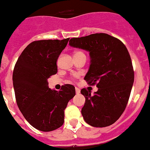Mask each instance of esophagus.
I'll return each instance as SVG.
<instances>
[{
	"mask_svg": "<svg viewBox=\"0 0 150 150\" xmlns=\"http://www.w3.org/2000/svg\"><path fill=\"white\" fill-rule=\"evenodd\" d=\"M75 89H76V94H79V93H80V89H79V88L76 87V88H75Z\"/></svg>",
	"mask_w": 150,
	"mask_h": 150,
	"instance_id": "obj_1",
	"label": "esophagus"
}]
</instances>
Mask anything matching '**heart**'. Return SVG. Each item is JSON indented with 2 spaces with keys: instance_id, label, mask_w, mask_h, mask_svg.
Returning <instances> with one entry per match:
<instances>
[{
  "instance_id": "1",
  "label": "heart",
  "mask_w": 150,
  "mask_h": 150,
  "mask_svg": "<svg viewBox=\"0 0 150 150\" xmlns=\"http://www.w3.org/2000/svg\"><path fill=\"white\" fill-rule=\"evenodd\" d=\"M74 56H86L85 54L83 52H80V51H77L74 53Z\"/></svg>"
}]
</instances>
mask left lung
<instances>
[{
    "mask_svg": "<svg viewBox=\"0 0 150 150\" xmlns=\"http://www.w3.org/2000/svg\"><path fill=\"white\" fill-rule=\"evenodd\" d=\"M70 45L89 52V71L84 80L98 91L91 95L84 88L86 102L81 110L84 120L96 127L109 126L121 117L130 98L134 71L130 54L118 38L105 33L70 38Z\"/></svg>",
    "mask_w": 150,
    "mask_h": 150,
    "instance_id": "left-lung-1",
    "label": "left lung"
}]
</instances>
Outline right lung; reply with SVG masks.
I'll use <instances>...</instances> for the list:
<instances>
[{"instance_id": "obj_1", "label": "right lung", "mask_w": 150, "mask_h": 150, "mask_svg": "<svg viewBox=\"0 0 150 150\" xmlns=\"http://www.w3.org/2000/svg\"><path fill=\"white\" fill-rule=\"evenodd\" d=\"M70 38L31 42L23 51L13 73L16 104L25 120L37 130L48 132L64 122V110L76 94L70 84L57 92L48 79L57 72V61Z\"/></svg>"}]
</instances>
